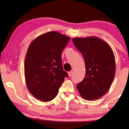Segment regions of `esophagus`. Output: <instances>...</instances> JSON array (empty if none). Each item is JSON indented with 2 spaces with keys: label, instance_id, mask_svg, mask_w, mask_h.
I'll return each mask as SVG.
<instances>
[{
  "label": "esophagus",
  "instance_id": "34e87169",
  "mask_svg": "<svg viewBox=\"0 0 129 129\" xmlns=\"http://www.w3.org/2000/svg\"><path fill=\"white\" fill-rule=\"evenodd\" d=\"M72 73H73V72H72V71H70V72H68V75H69V76H72Z\"/></svg>",
  "mask_w": 129,
  "mask_h": 129
}]
</instances>
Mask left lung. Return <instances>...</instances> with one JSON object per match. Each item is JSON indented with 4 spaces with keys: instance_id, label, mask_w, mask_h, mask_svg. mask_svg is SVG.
Instances as JSON below:
<instances>
[{
    "instance_id": "8db88e82",
    "label": "left lung",
    "mask_w": 129,
    "mask_h": 129,
    "mask_svg": "<svg viewBox=\"0 0 129 129\" xmlns=\"http://www.w3.org/2000/svg\"><path fill=\"white\" fill-rule=\"evenodd\" d=\"M72 40L85 61V77L77 89L84 99H98L107 93L114 79L113 52L108 43L98 37L74 38Z\"/></svg>"
}]
</instances>
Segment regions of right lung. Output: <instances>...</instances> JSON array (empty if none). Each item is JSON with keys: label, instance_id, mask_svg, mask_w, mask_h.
<instances>
[{"label": "right lung", "instance_id": "obj_1", "mask_svg": "<svg viewBox=\"0 0 129 129\" xmlns=\"http://www.w3.org/2000/svg\"><path fill=\"white\" fill-rule=\"evenodd\" d=\"M70 40L55 31L43 33L28 47L24 60V77L30 93L42 102L56 98L59 87L68 77L63 70L61 52Z\"/></svg>", "mask_w": 129, "mask_h": 129}]
</instances>
